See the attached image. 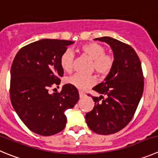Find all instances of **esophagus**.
I'll return each instance as SVG.
<instances>
[{"mask_svg":"<svg viewBox=\"0 0 158 158\" xmlns=\"http://www.w3.org/2000/svg\"><path fill=\"white\" fill-rule=\"evenodd\" d=\"M79 97H80V99H83L84 97H85V92H81V91H79Z\"/></svg>","mask_w":158,"mask_h":158,"instance_id":"1","label":"esophagus"}]
</instances>
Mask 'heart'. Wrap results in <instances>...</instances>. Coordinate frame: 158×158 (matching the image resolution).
Returning a JSON list of instances; mask_svg holds the SVG:
<instances>
[{"label":"heart","instance_id":"obj_1","mask_svg":"<svg viewBox=\"0 0 158 158\" xmlns=\"http://www.w3.org/2000/svg\"><path fill=\"white\" fill-rule=\"evenodd\" d=\"M83 55L92 60V68L101 76L107 75L114 66V58L111 55L106 53V48L99 43H89L81 48ZM74 54L71 49H66L63 52L59 59V63L62 69L66 73L71 72L73 68ZM66 82L77 89H86L93 86L96 82V77L93 75L83 76L73 74L66 78Z\"/></svg>","mask_w":158,"mask_h":158}]
</instances>
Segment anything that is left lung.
Returning <instances> with one entry per match:
<instances>
[{
    "instance_id": "1",
    "label": "left lung",
    "mask_w": 158,
    "mask_h": 158,
    "mask_svg": "<svg viewBox=\"0 0 158 158\" xmlns=\"http://www.w3.org/2000/svg\"><path fill=\"white\" fill-rule=\"evenodd\" d=\"M106 42L114 53V66L102 82L93 88L95 106L87 113L89 128L101 135L121 131L132 119L143 95L144 81L140 60L128 44L110 37L94 39Z\"/></svg>"
}]
</instances>
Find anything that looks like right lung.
<instances>
[{
  "instance_id": "obj_1",
  "label": "right lung",
  "mask_w": 158,
  "mask_h": 158,
  "mask_svg": "<svg viewBox=\"0 0 158 158\" xmlns=\"http://www.w3.org/2000/svg\"><path fill=\"white\" fill-rule=\"evenodd\" d=\"M73 41L42 39L22 48L11 67L10 99L19 118L33 132L44 136L61 131L66 124L64 112L79 99L75 87L64 85L60 93L50 94L59 85L63 69L59 59Z\"/></svg>"
}]
</instances>
